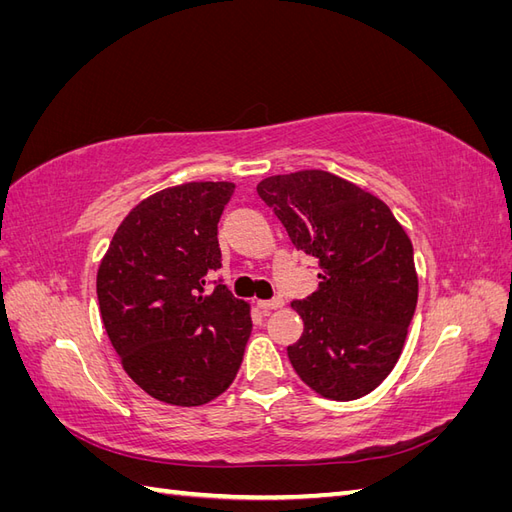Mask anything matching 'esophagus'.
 <instances>
[{
    "mask_svg": "<svg viewBox=\"0 0 512 512\" xmlns=\"http://www.w3.org/2000/svg\"><path fill=\"white\" fill-rule=\"evenodd\" d=\"M282 305H284V301H282L280 297L269 299V301H258V307H260L265 314H269L271 309H277V307H282Z\"/></svg>",
    "mask_w": 512,
    "mask_h": 512,
    "instance_id": "obj_1",
    "label": "esophagus"
}]
</instances>
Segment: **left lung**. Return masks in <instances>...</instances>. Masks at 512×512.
Returning <instances> with one entry per match:
<instances>
[{
  "mask_svg": "<svg viewBox=\"0 0 512 512\" xmlns=\"http://www.w3.org/2000/svg\"><path fill=\"white\" fill-rule=\"evenodd\" d=\"M256 190L294 247L318 260V290L290 303L303 318L288 346L294 371L322 397L371 393L395 367L416 309L406 230L380 198L327 170L275 175Z\"/></svg>",
  "mask_w": 512,
  "mask_h": 512,
  "instance_id": "1",
  "label": "left lung"
}]
</instances>
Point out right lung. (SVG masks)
Masks as SVG:
<instances>
[{
  "label": "right lung",
  "instance_id": "1",
  "mask_svg": "<svg viewBox=\"0 0 512 512\" xmlns=\"http://www.w3.org/2000/svg\"><path fill=\"white\" fill-rule=\"evenodd\" d=\"M235 185L192 181L138 203L98 269L104 329L123 369L173 406H203L235 380L250 305L222 280L218 222ZM214 288L209 289L208 284Z\"/></svg>",
  "mask_w": 512,
  "mask_h": 512
}]
</instances>
